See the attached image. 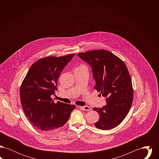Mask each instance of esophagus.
<instances>
[{"label": "esophagus", "instance_id": "obj_1", "mask_svg": "<svg viewBox=\"0 0 159 159\" xmlns=\"http://www.w3.org/2000/svg\"><path fill=\"white\" fill-rule=\"evenodd\" d=\"M80 108H82L83 110L84 111H91V108L88 106H83V107H79Z\"/></svg>", "mask_w": 159, "mask_h": 159}]
</instances>
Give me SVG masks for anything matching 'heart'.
<instances>
[{
  "label": "heart",
  "instance_id": "b5f03b06",
  "mask_svg": "<svg viewBox=\"0 0 159 159\" xmlns=\"http://www.w3.org/2000/svg\"><path fill=\"white\" fill-rule=\"evenodd\" d=\"M86 67L84 65H83V64H81V65H80L78 67Z\"/></svg>",
  "mask_w": 159,
  "mask_h": 159
}]
</instances>
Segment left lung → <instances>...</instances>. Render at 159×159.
Returning a JSON list of instances; mask_svg holds the SVG:
<instances>
[{
	"mask_svg": "<svg viewBox=\"0 0 159 159\" xmlns=\"http://www.w3.org/2000/svg\"><path fill=\"white\" fill-rule=\"evenodd\" d=\"M77 55L91 66L96 82L94 89L107 98L106 106L93 108L99 115L95 126L102 130L117 126L128 115L134 98L132 79L125 63L104 49L79 52Z\"/></svg>",
	"mask_w": 159,
	"mask_h": 159,
	"instance_id": "obj_1",
	"label": "left lung"
}]
</instances>
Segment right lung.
<instances>
[{"label":"right lung","instance_id":"obj_1","mask_svg":"<svg viewBox=\"0 0 159 159\" xmlns=\"http://www.w3.org/2000/svg\"><path fill=\"white\" fill-rule=\"evenodd\" d=\"M75 53L62 57L49 56L33 63L20 87V99L24 113L36 128L51 132L63 126L75 105L57 101L51 98L57 90L61 72Z\"/></svg>","mask_w":159,"mask_h":159}]
</instances>
